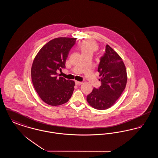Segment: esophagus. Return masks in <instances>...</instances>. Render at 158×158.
<instances>
[{"mask_svg":"<svg viewBox=\"0 0 158 158\" xmlns=\"http://www.w3.org/2000/svg\"><path fill=\"white\" fill-rule=\"evenodd\" d=\"M82 82H79V81H75V84L76 85H81V84H82Z\"/></svg>","mask_w":158,"mask_h":158,"instance_id":"obj_1","label":"esophagus"}]
</instances>
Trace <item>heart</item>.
Segmentation results:
<instances>
[{
    "mask_svg": "<svg viewBox=\"0 0 158 158\" xmlns=\"http://www.w3.org/2000/svg\"><path fill=\"white\" fill-rule=\"evenodd\" d=\"M78 48L81 52L82 55L85 54H90L92 55L93 53L98 50V45L93 40H86L79 44Z\"/></svg>",
    "mask_w": 158,
    "mask_h": 158,
    "instance_id": "1",
    "label": "heart"
}]
</instances>
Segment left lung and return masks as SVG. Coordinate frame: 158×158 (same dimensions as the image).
<instances>
[{"label": "left lung", "mask_w": 158, "mask_h": 158, "mask_svg": "<svg viewBox=\"0 0 158 158\" xmlns=\"http://www.w3.org/2000/svg\"><path fill=\"white\" fill-rule=\"evenodd\" d=\"M98 72L101 77L99 79L101 86L99 89L94 88L86 100L92 107L103 110L112 106L124 90L127 81V70L118 54L106 44Z\"/></svg>", "instance_id": "obj_1"}]
</instances>
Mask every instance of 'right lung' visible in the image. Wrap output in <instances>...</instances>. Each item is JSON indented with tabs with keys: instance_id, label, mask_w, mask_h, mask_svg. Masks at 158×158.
Returning a JSON list of instances; mask_svg holds the SVG:
<instances>
[{
	"instance_id": "right-lung-1",
	"label": "right lung",
	"mask_w": 158,
	"mask_h": 158,
	"mask_svg": "<svg viewBox=\"0 0 158 158\" xmlns=\"http://www.w3.org/2000/svg\"><path fill=\"white\" fill-rule=\"evenodd\" d=\"M76 38L59 37L45 44L35 57L31 67L32 84L39 97L46 104L57 106L71 98L75 83L58 77L57 70L66 68L65 63Z\"/></svg>"
}]
</instances>
